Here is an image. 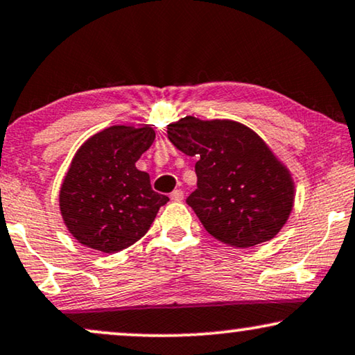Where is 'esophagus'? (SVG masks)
<instances>
[{
	"mask_svg": "<svg viewBox=\"0 0 355 355\" xmlns=\"http://www.w3.org/2000/svg\"><path fill=\"white\" fill-rule=\"evenodd\" d=\"M170 200L172 201H182L183 200V191L182 190H173L170 193Z\"/></svg>",
	"mask_w": 355,
	"mask_h": 355,
	"instance_id": "1",
	"label": "esophagus"
}]
</instances>
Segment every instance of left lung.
<instances>
[{
	"instance_id": "8db88e82",
	"label": "left lung",
	"mask_w": 355,
	"mask_h": 355,
	"mask_svg": "<svg viewBox=\"0 0 355 355\" xmlns=\"http://www.w3.org/2000/svg\"><path fill=\"white\" fill-rule=\"evenodd\" d=\"M175 148L196 157L198 188L187 198L212 237L250 248L279 234L294 207V180L248 126L185 116L170 123Z\"/></svg>"
}]
</instances>
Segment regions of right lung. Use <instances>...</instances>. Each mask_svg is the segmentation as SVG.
<instances>
[{
  "instance_id": "right-lung-1",
  "label": "right lung",
  "mask_w": 355,
  "mask_h": 355,
  "mask_svg": "<svg viewBox=\"0 0 355 355\" xmlns=\"http://www.w3.org/2000/svg\"><path fill=\"white\" fill-rule=\"evenodd\" d=\"M150 126L115 125L84 143L71 160L60 190V211L79 243L116 253L144 237L168 201L150 188L136 162L154 143Z\"/></svg>"
}]
</instances>
